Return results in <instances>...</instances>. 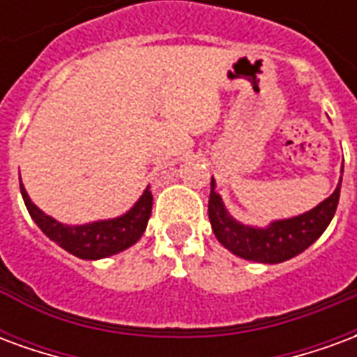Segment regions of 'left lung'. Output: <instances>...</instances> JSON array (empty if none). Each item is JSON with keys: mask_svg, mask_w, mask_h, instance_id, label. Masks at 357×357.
Segmentation results:
<instances>
[{"mask_svg": "<svg viewBox=\"0 0 357 357\" xmlns=\"http://www.w3.org/2000/svg\"><path fill=\"white\" fill-rule=\"evenodd\" d=\"M340 183L342 179L338 181L335 193L329 199H325L315 208L307 210L300 216L275 220L268 227H250L239 224L227 214L222 197L214 191L216 181L212 179L208 199L212 231L227 250H231L233 255L245 260L262 264H279L291 260L300 252H304L327 229V225L337 212Z\"/></svg>", "mask_w": 357, "mask_h": 357, "instance_id": "left-lung-1", "label": "left lung"}]
</instances>
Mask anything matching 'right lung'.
Masks as SVG:
<instances>
[{
  "label": "right lung",
  "mask_w": 357,
  "mask_h": 357,
  "mask_svg": "<svg viewBox=\"0 0 357 357\" xmlns=\"http://www.w3.org/2000/svg\"><path fill=\"white\" fill-rule=\"evenodd\" d=\"M20 193L38 227L51 241H55L59 247H63L82 260H99L132 247L133 243L141 239L153 210V193L147 187L139 197V201L122 216L84 225H65L38 208L30 201L22 183H20Z\"/></svg>",
  "instance_id": "right-lung-1"
}]
</instances>
